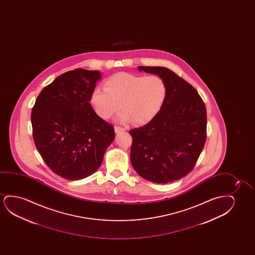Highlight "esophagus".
Wrapping results in <instances>:
<instances>
[{
  "mask_svg": "<svg viewBox=\"0 0 255 255\" xmlns=\"http://www.w3.org/2000/svg\"><path fill=\"white\" fill-rule=\"evenodd\" d=\"M114 129H115L116 133L121 132V131H125V130H126L125 128H123V127H120V126H118L114 127Z\"/></svg>",
  "mask_w": 255,
  "mask_h": 255,
  "instance_id": "34e87169",
  "label": "esophagus"
}]
</instances>
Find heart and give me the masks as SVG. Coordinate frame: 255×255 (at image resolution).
Wrapping results in <instances>:
<instances>
[{
  "instance_id": "heart-1",
  "label": "heart",
  "mask_w": 255,
  "mask_h": 255,
  "mask_svg": "<svg viewBox=\"0 0 255 255\" xmlns=\"http://www.w3.org/2000/svg\"><path fill=\"white\" fill-rule=\"evenodd\" d=\"M167 94L166 84L157 75L142 76L119 72L108 77L104 88L96 87L90 98L91 107L100 118L108 119L121 108L124 123L137 126L150 122L157 116Z\"/></svg>"
}]
</instances>
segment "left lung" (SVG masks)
I'll return each instance as SVG.
<instances>
[{
    "mask_svg": "<svg viewBox=\"0 0 255 255\" xmlns=\"http://www.w3.org/2000/svg\"><path fill=\"white\" fill-rule=\"evenodd\" d=\"M164 79L167 94L150 122L129 130L130 162L142 178L157 184L176 181L195 166L206 138V109L194 87L165 67L138 66Z\"/></svg>",
    "mask_w": 255,
    "mask_h": 255,
    "instance_id": "1",
    "label": "left lung"
}]
</instances>
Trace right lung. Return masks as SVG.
<instances>
[{
  "label": "right lung",
  "mask_w": 255,
  "mask_h": 255,
  "mask_svg": "<svg viewBox=\"0 0 255 255\" xmlns=\"http://www.w3.org/2000/svg\"><path fill=\"white\" fill-rule=\"evenodd\" d=\"M102 78L98 70L76 69L42 89L32 109L33 138L46 164L69 180L87 178L100 167L115 138L113 126L90 104Z\"/></svg>",
  "instance_id": "add662e5"
}]
</instances>
